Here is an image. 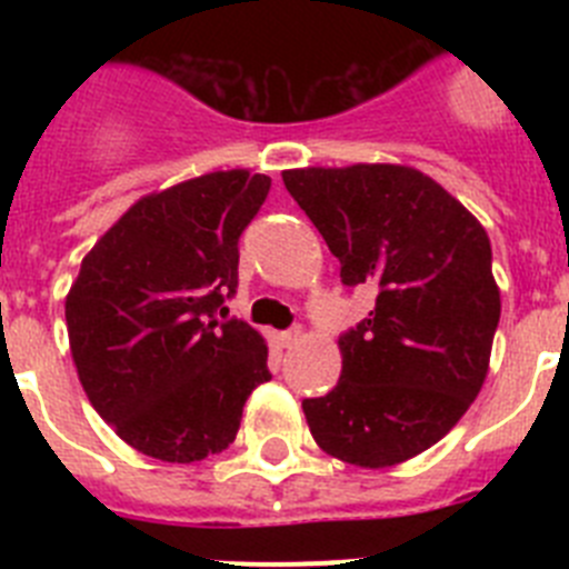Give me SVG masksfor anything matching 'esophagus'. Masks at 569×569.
Wrapping results in <instances>:
<instances>
[{"instance_id":"1","label":"esophagus","mask_w":569,"mask_h":569,"mask_svg":"<svg viewBox=\"0 0 569 569\" xmlns=\"http://www.w3.org/2000/svg\"><path fill=\"white\" fill-rule=\"evenodd\" d=\"M301 336H305V330H301V328H290V330H281L279 341L284 347H293V345H299Z\"/></svg>"}]
</instances>
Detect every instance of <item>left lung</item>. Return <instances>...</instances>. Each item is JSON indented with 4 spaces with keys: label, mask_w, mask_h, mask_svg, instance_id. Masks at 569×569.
I'll list each match as a JSON object with an SVG mask.
<instances>
[{
    "label": "left lung",
    "mask_w": 569,
    "mask_h": 569,
    "mask_svg": "<svg viewBox=\"0 0 569 569\" xmlns=\"http://www.w3.org/2000/svg\"><path fill=\"white\" fill-rule=\"evenodd\" d=\"M281 179L339 259L341 284L376 290L370 316L339 336V385L301 401L310 433L347 465L413 459L485 385L501 316L490 239L413 168H305Z\"/></svg>",
    "instance_id": "obj_1"
}]
</instances>
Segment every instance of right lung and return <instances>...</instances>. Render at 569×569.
<instances>
[{
    "label": "right lung",
    "instance_id": "obj_1",
    "mask_svg": "<svg viewBox=\"0 0 569 569\" xmlns=\"http://www.w3.org/2000/svg\"><path fill=\"white\" fill-rule=\"evenodd\" d=\"M270 179L219 170L144 196L93 244L64 301L70 353L97 413L153 459L222 453L241 407L270 381L268 347L224 319L239 239Z\"/></svg>",
    "mask_w": 569,
    "mask_h": 569
}]
</instances>
